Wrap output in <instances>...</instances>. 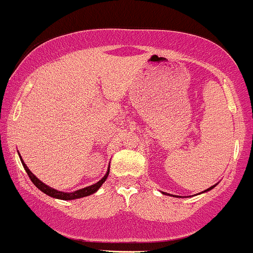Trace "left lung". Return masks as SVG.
I'll return each mask as SVG.
<instances>
[{
  "mask_svg": "<svg viewBox=\"0 0 253 253\" xmlns=\"http://www.w3.org/2000/svg\"><path fill=\"white\" fill-rule=\"evenodd\" d=\"M215 185H217V183H216V184L211 185V187H210V188H208V189L203 190V191H202V193H207V191H210V190H211V189H213V188H214V187H215ZM162 194H164V195H170V194H168V193H163V191H162ZM199 194H200V193H199ZM170 196H172V195H170ZM175 197H179V196H177V195H175Z\"/></svg>",
  "mask_w": 253,
  "mask_h": 253,
  "instance_id": "1",
  "label": "left lung"
}]
</instances>
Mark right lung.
<instances>
[{"label":"right lung","instance_id":"obj_1","mask_svg":"<svg viewBox=\"0 0 253 253\" xmlns=\"http://www.w3.org/2000/svg\"><path fill=\"white\" fill-rule=\"evenodd\" d=\"M19 157H20V161H21L22 165H24L26 172H27V175L30 176L31 181L34 183V185H36L38 189L42 190L43 194H46V195L53 197V199H58V200H65V201H69V200H76V199H81V197H85V196L91 195V194L96 193V191L100 189L101 185L103 184L104 181L107 179V177H108V175H109V167H108V170H107L106 175H104L97 183H95V184H91V185H89V187L82 188V189L75 190V191H72V193H64V191H59V190L54 189V188L48 187L47 184H45V183H42L39 178H37V177L34 176V173L32 172L30 169H28L27 165L25 164V162L22 161L20 153H19Z\"/></svg>","mask_w":253,"mask_h":253}]
</instances>
